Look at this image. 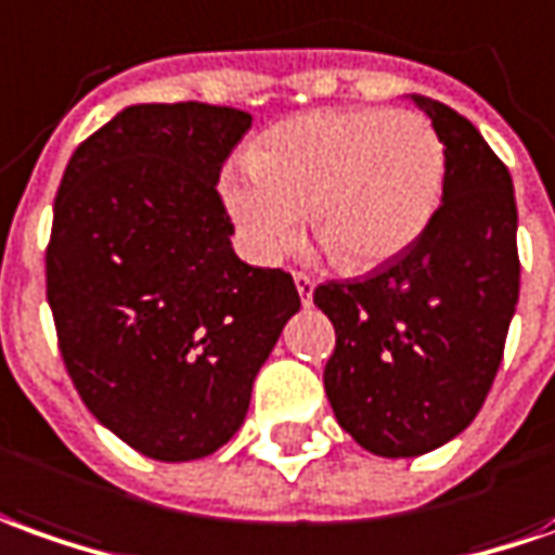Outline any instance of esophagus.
I'll use <instances>...</instances> for the list:
<instances>
[{"mask_svg": "<svg viewBox=\"0 0 555 555\" xmlns=\"http://www.w3.org/2000/svg\"><path fill=\"white\" fill-rule=\"evenodd\" d=\"M293 281H296V289H299L301 305L308 308V305L314 301V278H308V274L296 271V274H293Z\"/></svg>", "mask_w": 555, "mask_h": 555, "instance_id": "obj_1", "label": "esophagus"}]
</instances>
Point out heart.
Returning <instances> with one entry per match:
<instances>
[{
	"label": "heart",
	"mask_w": 555,
	"mask_h": 555,
	"mask_svg": "<svg viewBox=\"0 0 555 555\" xmlns=\"http://www.w3.org/2000/svg\"><path fill=\"white\" fill-rule=\"evenodd\" d=\"M447 151L416 111H311L271 126L247 168L223 175V202L244 247L278 262L301 214L328 259L369 271L423 238L441 208Z\"/></svg>",
	"instance_id": "1"
}]
</instances>
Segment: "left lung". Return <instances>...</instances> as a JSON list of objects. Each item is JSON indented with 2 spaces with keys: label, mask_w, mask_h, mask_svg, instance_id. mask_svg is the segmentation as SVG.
Wrapping results in <instances>:
<instances>
[{
  "label": "left lung",
  "mask_w": 555,
  "mask_h": 555,
  "mask_svg": "<svg viewBox=\"0 0 555 555\" xmlns=\"http://www.w3.org/2000/svg\"><path fill=\"white\" fill-rule=\"evenodd\" d=\"M441 135V208L423 238L314 305L335 326L323 384L341 429L374 456L411 460L475 420L519 299L514 181L462 114L411 95Z\"/></svg>",
  "instance_id": "1"
}]
</instances>
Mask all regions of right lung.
<instances>
[{
	"instance_id": "add662e5",
	"label": "right lung",
	"mask_w": 555,
	"mask_h": 555,
	"mask_svg": "<svg viewBox=\"0 0 555 555\" xmlns=\"http://www.w3.org/2000/svg\"><path fill=\"white\" fill-rule=\"evenodd\" d=\"M247 111L129 105L72 154L53 202L48 305L90 414L159 462L241 429L262 362L301 308L293 278L232 250L217 196Z\"/></svg>"
}]
</instances>
